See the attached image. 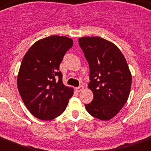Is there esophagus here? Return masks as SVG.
<instances>
[{
	"instance_id": "1",
	"label": "esophagus",
	"mask_w": 151,
	"mask_h": 151,
	"mask_svg": "<svg viewBox=\"0 0 151 151\" xmlns=\"http://www.w3.org/2000/svg\"><path fill=\"white\" fill-rule=\"evenodd\" d=\"M84 89V87L83 86H79L78 88H76V91H78V92H80V91H81L82 90Z\"/></svg>"
}]
</instances>
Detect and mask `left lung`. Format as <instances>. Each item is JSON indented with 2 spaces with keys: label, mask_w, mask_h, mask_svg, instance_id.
Returning a JSON list of instances; mask_svg holds the SVG:
<instances>
[{
  "label": "left lung",
  "mask_w": 151,
  "mask_h": 151,
  "mask_svg": "<svg viewBox=\"0 0 151 151\" xmlns=\"http://www.w3.org/2000/svg\"><path fill=\"white\" fill-rule=\"evenodd\" d=\"M90 68L88 88L93 101L85 105L88 112L101 120L119 113L129 95L132 75L126 58L117 46L101 37L79 38Z\"/></svg>",
  "instance_id": "8db88e82"
}]
</instances>
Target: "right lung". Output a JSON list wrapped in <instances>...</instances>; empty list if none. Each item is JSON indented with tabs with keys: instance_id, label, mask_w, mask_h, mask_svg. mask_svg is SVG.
<instances>
[{
	"instance_id": "add662e5",
	"label": "right lung",
	"mask_w": 151,
	"mask_h": 151,
	"mask_svg": "<svg viewBox=\"0 0 151 151\" xmlns=\"http://www.w3.org/2000/svg\"><path fill=\"white\" fill-rule=\"evenodd\" d=\"M73 40L51 35L35 42L23 57L17 85L32 115L42 120L53 119L63 113L73 89L65 86L60 64Z\"/></svg>"
}]
</instances>
